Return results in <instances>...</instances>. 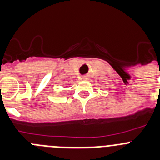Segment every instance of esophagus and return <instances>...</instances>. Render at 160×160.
Instances as JSON below:
<instances>
[{
  "instance_id": "obj_1",
  "label": "esophagus",
  "mask_w": 160,
  "mask_h": 160,
  "mask_svg": "<svg viewBox=\"0 0 160 160\" xmlns=\"http://www.w3.org/2000/svg\"><path fill=\"white\" fill-rule=\"evenodd\" d=\"M87 78H87V76H84V77L82 78V79H83V80H87Z\"/></svg>"
}]
</instances>
